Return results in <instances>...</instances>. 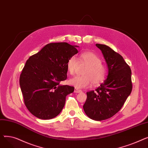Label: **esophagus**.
I'll use <instances>...</instances> for the list:
<instances>
[{"label": "esophagus", "mask_w": 148, "mask_h": 148, "mask_svg": "<svg viewBox=\"0 0 148 148\" xmlns=\"http://www.w3.org/2000/svg\"><path fill=\"white\" fill-rule=\"evenodd\" d=\"M82 92V91L81 90H79V89H77V88H75V89H74V92L75 93H80V92Z\"/></svg>", "instance_id": "34e87169"}]
</instances>
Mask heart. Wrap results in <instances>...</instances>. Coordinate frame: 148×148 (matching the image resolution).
Returning <instances> with one entry per match:
<instances>
[{
	"instance_id": "1",
	"label": "heart",
	"mask_w": 148,
	"mask_h": 148,
	"mask_svg": "<svg viewBox=\"0 0 148 148\" xmlns=\"http://www.w3.org/2000/svg\"><path fill=\"white\" fill-rule=\"evenodd\" d=\"M82 62L88 65L83 72L84 75H77L69 80V83L77 89L89 87L92 84L98 85L106 79L107 69L102 64V59L97 54L91 51L82 53L79 56ZM79 65V60L75 56L69 57L66 62V68L68 73L74 75Z\"/></svg>"
}]
</instances>
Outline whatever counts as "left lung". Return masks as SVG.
<instances>
[{
  "instance_id": "left-lung-1",
  "label": "left lung",
  "mask_w": 148,
  "mask_h": 148,
  "mask_svg": "<svg viewBox=\"0 0 148 148\" xmlns=\"http://www.w3.org/2000/svg\"><path fill=\"white\" fill-rule=\"evenodd\" d=\"M96 46L106 59L108 75L95 90L87 92L83 109L89 118L100 121L110 118L121 109L133 84L131 68L121 54L106 45L96 44Z\"/></svg>"
}]
</instances>
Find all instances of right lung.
I'll list each match as a JSON object with an SVG mask.
<instances>
[{
	"label": "right lung",
	"mask_w": 148,
	"mask_h": 148,
	"mask_svg": "<svg viewBox=\"0 0 148 148\" xmlns=\"http://www.w3.org/2000/svg\"><path fill=\"white\" fill-rule=\"evenodd\" d=\"M77 45L50 43L26 61L20 76V86L27 110L36 118L50 119L63 109L73 86L61 85L67 78L66 62L78 53Z\"/></svg>",
	"instance_id": "right-lung-1"
}]
</instances>
